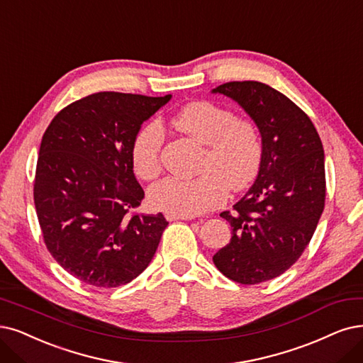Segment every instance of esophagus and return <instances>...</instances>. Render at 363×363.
<instances>
[{
  "label": "esophagus",
  "mask_w": 363,
  "mask_h": 363,
  "mask_svg": "<svg viewBox=\"0 0 363 363\" xmlns=\"http://www.w3.org/2000/svg\"><path fill=\"white\" fill-rule=\"evenodd\" d=\"M191 216H174V213H166L167 221H177V220H193Z\"/></svg>",
  "instance_id": "1"
}]
</instances>
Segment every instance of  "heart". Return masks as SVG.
Segmentation results:
<instances>
[{
    "label": "heart",
    "mask_w": 363,
    "mask_h": 363,
    "mask_svg": "<svg viewBox=\"0 0 363 363\" xmlns=\"http://www.w3.org/2000/svg\"><path fill=\"white\" fill-rule=\"evenodd\" d=\"M173 125L206 146L200 163L202 174L193 179L164 178L147 190V202L174 216H199L220 206L232 191L244 190L257 177L263 143L257 125L250 119L211 101L186 104L174 115ZM164 128L150 121L131 142V163L142 179H152L161 170Z\"/></svg>",
    "instance_id": "obj_1"
}]
</instances>
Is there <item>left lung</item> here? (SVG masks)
<instances>
[{
  "label": "left lung",
  "instance_id": "1",
  "mask_svg": "<svg viewBox=\"0 0 363 363\" xmlns=\"http://www.w3.org/2000/svg\"><path fill=\"white\" fill-rule=\"evenodd\" d=\"M213 94L235 100L256 123L263 158L256 182L220 217L232 239L217 254L218 271L240 284L284 274L310 244L325 209V151L308 115L269 85L227 82Z\"/></svg>",
  "mask_w": 363,
  "mask_h": 363
}]
</instances>
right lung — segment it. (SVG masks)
<instances>
[{"label": "right lung", "mask_w": 363, "mask_h": 363, "mask_svg": "<svg viewBox=\"0 0 363 363\" xmlns=\"http://www.w3.org/2000/svg\"><path fill=\"white\" fill-rule=\"evenodd\" d=\"M172 96L97 92L52 119L40 145L34 203L60 266L94 287H118L151 263L167 227L163 213H134L145 197L131 142Z\"/></svg>", "instance_id": "right-lung-1"}]
</instances>
